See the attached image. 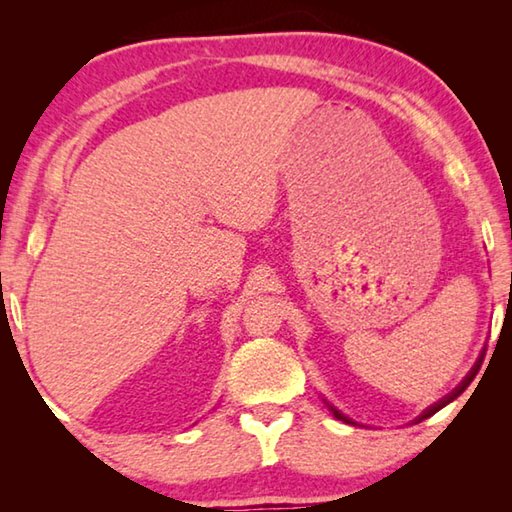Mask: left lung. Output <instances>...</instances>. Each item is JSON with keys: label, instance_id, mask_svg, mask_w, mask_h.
Returning <instances> with one entry per match:
<instances>
[{"label": "left lung", "instance_id": "obj_1", "mask_svg": "<svg viewBox=\"0 0 512 512\" xmlns=\"http://www.w3.org/2000/svg\"><path fill=\"white\" fill-rule=\"evenodd\" d=\"M483 354H485V352H483ZM483 354H481V357H479V361H476V363H474V368H472L470 372H467V375H465V379L461 381V384H458V386L454 388V391H452V393H449V395H445V397H443V400H440V402H436V404H433V406H429V409H427V411H422V415H418V420H415V422H422V420H427V418H431V415H433V413H436V411H440V409H443V406H447L449 402H454V400H456V397H458V395H461V393L465 391V388L472 384V379L476 377V372H479V368H481ZM329 409H332V413H334V418H339V420H343V422H348V424H354V422H352L350 418H345V415H343L341 411H336V409H334V406H329Z\"/></svg>", "mask_w": 512, "mask_h": 512}]
</instances>
